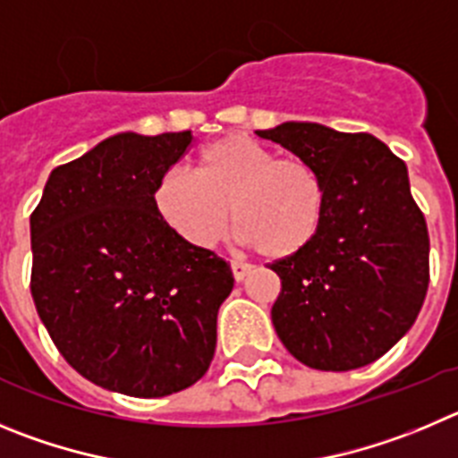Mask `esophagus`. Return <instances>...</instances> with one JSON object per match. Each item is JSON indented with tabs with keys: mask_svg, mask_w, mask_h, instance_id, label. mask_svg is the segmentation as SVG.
Listing matches in <instances>:
<instances>
[{
	"mask_svg": "<svg viewBox=\"0 0 458 458\" xmlns=\"http://www.w3.org/2000/svg\"><path fill=\"white\" fill-rule=\"evenodd\" d=\"M230 269H233V276H234V280H244L246 276L250 274V271H253V267L250 265H246V262H237V259H233V262H230Z\"/></svg>",
	"mask_w": 458,
	"mask_h": 458,
	"instance_id": "1",
	"label": "esophagus"
}]
</instances>
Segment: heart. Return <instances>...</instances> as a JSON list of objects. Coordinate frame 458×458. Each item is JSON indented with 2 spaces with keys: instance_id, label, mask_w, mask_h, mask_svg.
Instances as JSON below:
<instances>
[{
  "instance_id": "1",
  "label": "heart",
  "mask_w": 458,
  "mask_h": 458,
  "mask_svg": "<svg viewBox=\"0 0 458 458\" xmlns=\"http://www.w3.org/2000/svg\"><path fill=\"white\" fill-rule=\"evenodd\" d=\"M159 219L196 249H212L233 221L242 244L269 259L299 255L317 239L327 212L319 171L301 157H278L244 134L208 143L193 175L164 173L152 191Z\"/></svg>"
}]
</instances>
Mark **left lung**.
I'll return each mask as SVG.
<instances>
[{
    "mask_svg": "<svg viewBox=\"0 0 458 458\" xmlns=\"http://www.w3.org/2000/svg\"><path fill=\"white\" fill-rule=\"evenodd\" d=\"M255 134L310 162L327 187L315 242L271 265L280 278L276 333L312 369L369 365L413 327L429 287V233L406 164L372 134L319 123Z\"/></svg>",
    "mask_w": 458,
    "mask_h": 458,
    "instance_id": "1",
    "label": "left lung"
}]
</instances>
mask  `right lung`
I'll list each match as a JSON object with an SVG mask.
<instances>
[{"label":"right lung","mask_w":458,"mask_h":458,"mask_svg":"<svg viewBox=\"0 0 458 458\" xmlns=\"http://www.w3.org/2000/svg\"><path fill=\"white\" fill-rule=\"evenodd\" d=\"M191 131H123L49 173L31 214V296L61 356L96 386L166 397L208 372L230 265L152 205Z\"/></svg>","instance_id":"obj_1"}]
</instances>
